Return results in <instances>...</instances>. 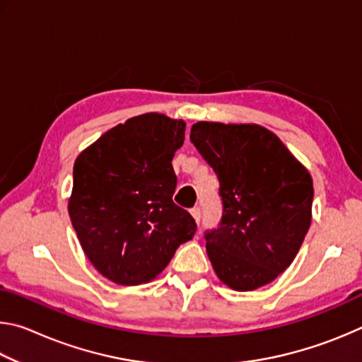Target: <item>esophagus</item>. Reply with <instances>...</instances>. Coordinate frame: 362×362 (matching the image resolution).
I'll use <instances>...</instances> for the list:
<instances>
[{
	"instance_id": "1",
	"label": "esophagus",
	"mask_w": 362,
	"mask_h": 362,
	"mask_svg": "<svg viewBox=\"0 0 362 362\" xmlns=\"http://www.w3.org/2000/svg\"><path fill=\"white\" fill-rule=\"evenodd\" d=\"M189 214H192L193 218L196 220V223H199V220H201V209H199V207H193V209L189 211Z\"/></svg>"
}]
</instances>
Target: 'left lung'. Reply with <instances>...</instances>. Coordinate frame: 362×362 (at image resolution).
<instances>
[{"label":"left lung","instance_id":"left-lung-1","mask_svg":"<svg viewBox=\"0 0 362 362\" xmlns=\"http://www.w3.org/2000/svg\"><path fill=\"white\" fill-rule=\"evenodd\" d=\"M189 140L217 174L222 218L204 231L222 283L254 291L296 259L311 223L313 180L273 132L257 124L196 122Z\"/></svg>","mask_w":362,"mask_h":362}]
</instances>
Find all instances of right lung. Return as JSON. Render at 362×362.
<instances>
[{
	"instance_id": "add662e5",
	"label": "right lung",
	"mask_w": 362,
	"mask_h": 362,
	"mask_svg": "<svg viewBox=\"0 0 362 362\" xmlns=\"http://www.w3.org/2000/svg\"><path fill=\"white\" fill-rule=\"evenodd\" d=\"M183 140L185 122L146 113L110 129L76 158L73 228L90 263L116 284L156 278L194 236V218L173 201V158Z\"/></svg>"
}]
</instances>
